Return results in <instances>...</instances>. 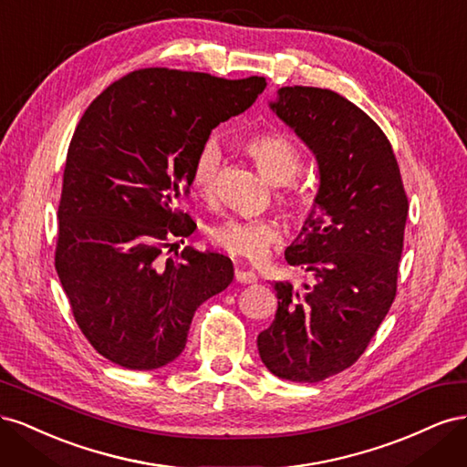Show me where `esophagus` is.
I'll use <instances>...</instances> for the list:
<instances>
[{
  "label": "esophagus",
  "mask_w": 467,
  "mask_h": 467,
  "mask_svg": "<svg viewBox=\"0 0 467 467\" xmlns=\"http://www.w3.org/2000/svg\"><path fill=\"white\" fill-rule=\"evenodd\" d=\"M235 280L239 285H253V282H257V275L253 271H242V268H237Z\"/></svg>",
  "instance_id": "1"
}]
</instances>
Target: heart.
<instances>
[{
    "mask_svg": "<svg viewBox=\"0 0 467 467\" xmlns=\"http://www.w3.org/2000/svg\"><path fill=\"white\" fill-rule=\"evenodd\" d=\"M245 150L251 160L261 169V173L275 182L285 185L298 175L302 167V153L292 140L278 132H261L251 136L245 142ZM222 165V148L216 140H206L196 153L191 167V187L204 201L214 199L218 189ZM290 204H300V194H288ZM208 237L216 247L230 253L232 257L247 261L265 259L268 247L278 242V230L268 220H242L228 218L210 225Z\"/></svg>",
    "mask_w": 467,
    "mask_h": 467,
    "instance_id": "obj_1",
    "label": "heart"
}]
</instances>
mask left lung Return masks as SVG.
Returning <instances> with one entry per match:
<instances>
[{
	"label": "left lung",
	"instance_id": "8db88e82",
	"mask_svg": "<svg viewBox=\"0 0 467 467\" xmlns=\"http://www.w3.org/2000/svg\"><path fill=\"white\" fill-rule=\"evenodd\" d=\"M316 155L319 189L288 265L312 273L306 292L275 282L278 307L257 347L275 376L316 384L355 364L398 290L407 196L389 140L331 89L282 88L268 103Z\"/></svg>",
	"mask_w": 467,
	"mask_h": 467
}]
</instances>
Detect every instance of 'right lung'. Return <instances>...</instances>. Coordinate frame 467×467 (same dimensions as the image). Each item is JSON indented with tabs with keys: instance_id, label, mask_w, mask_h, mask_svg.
Here are the masks:
<instances>
[{
	"instance_id": "obj_1",
	"label": "right lung",
	"mask_w": 467,
	"mask_h": 467,
	"mask_svg": "<svg viewBox=\"0 0 467 467\" xmlns=\"http://www.w3.org/2000/svg\"><path fill=\"white\" fill-rule=\"evenodd\" d=\"M265 88L259 76L148 67L112 83L83 112L64 169L56 271L81 333L122 368L173 362L196 307L234 280L232 261L214 251L158 257L169 237L196 228L177 208L196 153Z\"/></svg>"
}]
</instances>
